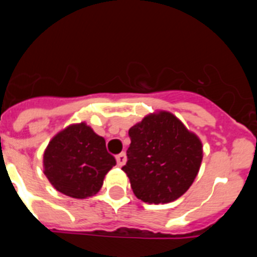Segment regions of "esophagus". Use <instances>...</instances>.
<instances>
[{
  "label": "esophagus",
  "instance_id": "obj_1",
  "mask_svg": "<svg viewBox=\"0 0 257 257\" xmlns=\"http://www.w3.org/2000/svg\"><path fill=\"white\" fill-rule=\"evenodd\" d=\"M126 162V156L125 153H120L116 156V164L119 167H123Z\"/></svg>",
  "mask_w": 257,
  "mask_h": 257
}]
</instances>
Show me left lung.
Instances as JSON below:
<instances>
[{
	"label": "left lung",
	"instance_id": "left-lung-1",
	"mask_svg": "<svg viewBox=\"0 0 257 257\" xmlns=\"http://www.w3.org/2000/svg\"><path fill=\"white\" fill-rule=\"evenodd\" d=\"M123 171L134 195L147 204H167L193 185L203 161V143L176 115L158 110L129 129Z\"/></svg>",
	"mask_w": 257,
	"mask_h": 257
}]
</instances>
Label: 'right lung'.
<instances>
[{
    "mask_svg": "<svg viewBox=\"0 0 257 257\" xmlns=\"http://www.w3.org/2000/svg\"><path fill=\"white\" fill-rule=\"evenodd\" d=\"M115 165L104 138L85 121L59 131L43 155L44 175L53 188L74 199H87L99 193Z\"/></svg>",
    "mask_w": 257,
    "mask_h": 257,
    "instance_id": "add662e5",
    "label": "right lung"
}]
</instances>
